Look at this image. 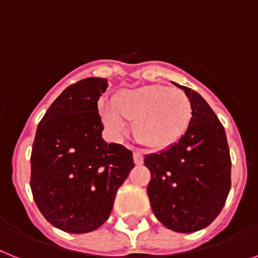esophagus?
<instances>
[{"instance_id": "34e87169", "label": "esophagus", "mask_w": 258, "mask_h": 258, "mask_svg": "<svg viewBox=\"0 0 258 258\" xmlns=\"http://www.w3.org/2000/svg\"><path fill=\"white\" fill-rule=\"evenodd\" d=\"M134 162L138 165L143 164V154L139 151H134Z\"/></svg>"}]
</instances>
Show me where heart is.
Masks as SVG:
<instances>
[{
    "instance_id": "obj_1",
    "label": "heart",
    "mask_w": 258,
    "mask_h": 258,
    "mask_svg": "<svg viewBox=\"0 0 258 258\" xmlns=\"http://www.w3.org/2000/svg\"><path fill=\"white\" fill-rule=\"evenodd\" d=\"M104 124L115 134H124L127 120L134 122L139 143L152 150H164L177 143L189 128L192 104L184 91L164 85H147L123 90L114 104H103Z\"/></svg>"
}]
</instances>
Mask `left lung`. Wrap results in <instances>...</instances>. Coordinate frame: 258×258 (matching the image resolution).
I'll return each mask as SVG.
<instances>
[{
	"instance_id": "1",
	"label": "left lung",
	"mask_w": 258,
	"mask_h": 258,
	"mask_svg": "<svg viewBox=\"0 0 258 258\" xmlns=\"http://www.w3.org/2000/svg\"><path fill=\"white\" fill-rule=\"evenodd\" d=\"M179 86V85H177ZM184 90L192 120L181 139L158 154L146 155L147 187L156 219L171 231L192 233L221 212L231 189V155L223 124L203 96Z\"/></svg>"
}]
</instances>
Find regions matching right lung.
<instances>
[{
	"label": "right lung",
	"mask_w": 258,
	"mask_h": 258,
	"mask_svg": "<svg viewBox=\"0 0 258 258\" xmlns=\"http://www.w3.org/2000/svg\"><path fill=\"white\" fill-rule=\"evenodd\" d=\"M107 79L69 86L41 119L31 150L30 188L47 221L68 233L93 232L108 219L133 152L102 139L98 100Z\"/></svg>",
	"instance_id": "1"
}]
</instances>
